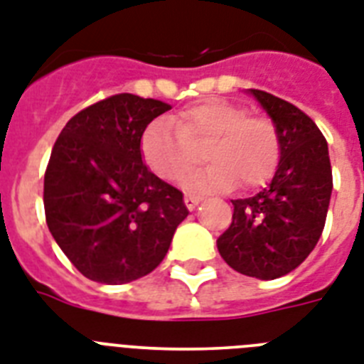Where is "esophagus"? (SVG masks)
Instances as JSON below:
<instances>
[{"mask_svg": "<svg viewBox=\"0 0 364 364\" xmlns=\"http://www.w3.org/2000/svg\"><path fill=\"white\" fill-rule=\"evenodd\" d=\"M202 202V198L200 196H194V194H187V196H185V205H187V209H194L198 205V203Z\"/></svg>", "mask_w": 364, "mask_h": 364, "instance_id": "obj_1", "label": "esophagus"}]
</instances>
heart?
Instances as JSON below:
<instances>
[{
    "label": "heart",
    "mask_w": 364,
    "mask_h": 364,
    "mask_svg": "<svg viewBox=\"0 0 364 364\" xmlns=\"http://www.w3.org/2000/svg\"><path fill=\"white\" fill-rule=\"evenodd\" d=\"M208 166L185 177L183 187L194 192H226L239 181L258 188L273 177L282 144L271 117L250 115L249 108L224 99H208L177 115L159 117L141 134V155L147 166L166 181H176L194 162L192 146L207 141Z\"/></svg>",
    "instance_id": "heart-1"
}]
</instances>
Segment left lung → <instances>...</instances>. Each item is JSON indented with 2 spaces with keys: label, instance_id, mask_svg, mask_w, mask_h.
Returning a JSON list of instances; mask_svg holds the SVG:
<instances>
[{
  "label": "left lung",
  "instance_id": "8db88e82",
  "mask_svg": "<svg viewBox=\"0 0 364 364\" xmlns=\"http://www.w3.org/2000/svg\"><path fill=\"white\" fill-rule=\"evenodd\" d=\"M249 93L279 127L282 153L267 187L232 200V224L217 247L237 273L273 280L314 250L326 226L333 173L326 138L305 112L265 91Z\"/></svg>",
  "mask_w": 364,
  "mask_h": 364
}]
</instances>
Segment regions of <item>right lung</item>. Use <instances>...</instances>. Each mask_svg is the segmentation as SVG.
Wrapping results in <instances>:
<instances>
[{
	"mask_svg": "<svg viewBox=\"0 0 364 364\" xmlns=\"http://www.w3.org/2000/svg\"><path fill=\"white\" fill-rule=\"evenodd\" d=\"M172 108L119 93L70 117L44 173L50 233L80 273L100 284L146 277L187 218L183 192L141 161L146 127Z\"/></svg>",
	"mask_w": 364,
	"mask_h": 364,
	"instance_id": "1",
	"label": "right lung"
}]
</instances>
